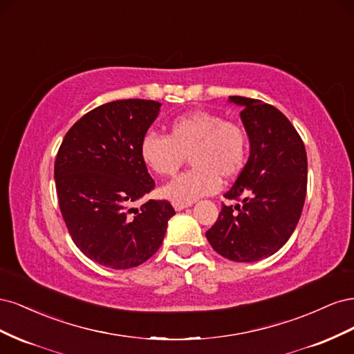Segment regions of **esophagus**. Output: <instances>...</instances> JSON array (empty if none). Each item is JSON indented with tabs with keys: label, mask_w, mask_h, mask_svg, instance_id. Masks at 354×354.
<instances>
[{
	"label": "esophagus",
	"mask_w": 354,
	"mask_h": 354,
	"mask_svg": "<svg viewBox=\"0 0 354 354\" xmlns=\"http://www.w3.org/2000/svg\"><path fill=\"white\" fill-rule=\"evenodd\" d=\"M173 207H174L176 211H181V209L192 207V203H173Z\"/></svg>",
	"instance_id": "34e87169"
}]
</instances>
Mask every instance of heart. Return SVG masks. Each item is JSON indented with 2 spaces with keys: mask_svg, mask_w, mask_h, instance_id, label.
<instances>
[{
  "mask_svg": "<svg viewBox=\"0 0 354 354\" xmlns=\"http://www.w3.org/2000/svg\"><path fill=\"white\" fill-rule=\"evenodd\" d=\"M187 156L194 168L159 190L173 203H192L216 194L220 177H236L248 156V136L239 124L217 113L194 111L177 116L167 137L147 133L140 142L142 160L160 177L176 176Z\"/></svg>",
  "mask_w": 354,
  "mask_h": 354,
  "instance_id": "obj_1",
  "label": "heart"
}]
</instances>
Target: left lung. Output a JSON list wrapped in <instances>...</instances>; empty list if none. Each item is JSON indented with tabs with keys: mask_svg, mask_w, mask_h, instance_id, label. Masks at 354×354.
I'll use <instances>...</instances> for the list:
<instances>
[{
	"mask_svg": "<svg viewBox=\"0 0 354 354\" xmlns=\"http://www.w3.org/2000/svg\"><path fill=\"white\" fill-rule=\"evenodd\" d=\"M242 106L250 158L205 233L214 251L238 263H254L279 251L301 217L307 190V155L288 118L261 100L230 95Z\"/></svg>",
	"mask_w": 354,
	"mask_h": 354,
	"instance_id": "obj_1",
	"label": "left lung"
}]
</instances>
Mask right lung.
I'll return each mask as SVG.
<instances>
[{
  "mask_svg": "<svg viewBox=\"0 0 354 354\" xmlns=\"http://www.w3.org/2000/svg\"><path fill=\"white\" fill-rule=\"evenodd\" d=\"M159 109V102L142 99L102 104L72 125L56 156L59 207L72 241L109 269H131L151 259L176 214L168 201L130 208L155 187L140 142Z\"/></svg>",
  "mask_w": 354,
  "mask_h": 354,
  "instance_id": "obj_1",
  "label": "right lung"
}]
</instances>
